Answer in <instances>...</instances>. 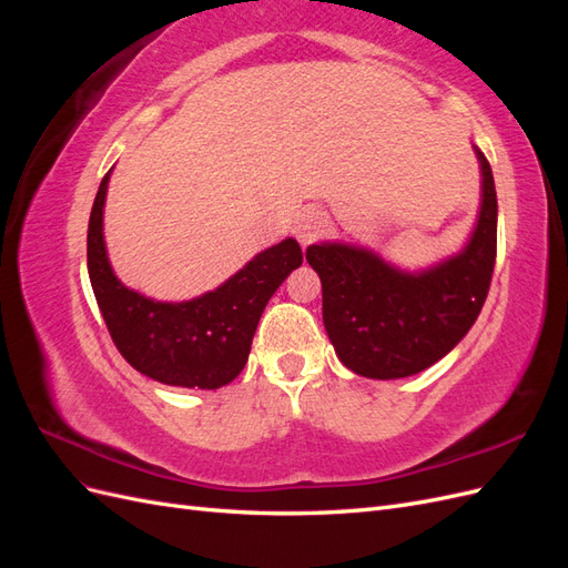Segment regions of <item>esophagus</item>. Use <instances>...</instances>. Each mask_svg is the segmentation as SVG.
Returning a JSON list of instances; mask_svg holds the SVG:
<instances>
[{
	"instance_id": "esophagus-1",
	"label": "esophagus",
	"mask_w": 568,
	"mask_h": 568,
	"mask_svg": "<svg viewBox=\"0 0 568 568\" xmlns=\"http://www.w3.org/2000/svg\"><path fill=\"white\" fill-rule=\"evenodd\" d=\"M324 232H326V217H324L322 211H315V209L307 211V213L301 217L298 225H296V239H298V242H301L303 246L317 242V239H320Z\"/></svg>"
}]
</instances>
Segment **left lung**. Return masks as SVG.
Returning a JSON list of instances; mask_svg holds the SVG:
<instances>
[{
	"label": "left lung",
	"mask_w": 568,
	"mask_h": 568,
	"mask_svg": "<svg viewBox=\"0 0 568 568\" xmlns=\"http://www.w3.org/2000/svg\"><path fill=\"white\" fill-rule=\"evenodd\" d=\"M484 203L469 246L424 274H403L374 253L322 244L305 253L322 280V320L341 363L369 379L432 367L471 329L486 303L497 253L493 170L478 151Z\"/></svg>",
	"instance_id": "obj_1"
}]
</instances>
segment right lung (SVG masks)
Segmentation results:
<instances>
[{
  "instance_id": "add662e5",
  "label": "right lung",
  "mask_w": 568,
  "mask_h": 568,
  "mask_svg": "<svg viewBox=\"0 0 568 568\" xmlns=\"http://www.w3.org/2000/svg\"><path fill=\"white\" fill-rule=\"evenodd\" d=\"M109 175L94 196L88 230V270L109 334L128 363L151 379L182 388H220L244 369L267 301L303 263L298 242L257 253L232 280L201 298L156 303L125 288L113 274L101 215Z\"/></svg>"
}]
</instances>
